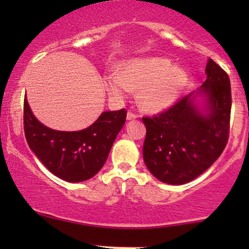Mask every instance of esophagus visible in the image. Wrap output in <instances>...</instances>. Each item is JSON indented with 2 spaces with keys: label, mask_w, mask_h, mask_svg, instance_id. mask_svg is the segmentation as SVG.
I'll list each match as a JSON object with an SVG mask.
<instances>
[{
  "label": "esophagus",
  "mask_w": 249,
  "mask_h": 249,
  "mask_svg": "<svg viewBox=\"0 0 249 249\" xmlns=\"http://www.w3.org/2000/svg\"><path fill=\"white\" fill-rule=\"evenodd\" d=\"M138 115H137L136 112H133V111H128L127 112V119L128 121H131V119H136Z\"/></svg>",
  "instance_id": "1"
}]
</instances>
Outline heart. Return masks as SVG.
<instances>
[{
    "instance_id": "heart-1",
    "label": "heart",
    "mask_w": 249,
    "mask_h": 249,
    "mask_svg": "<svg viewBox=\"0 0 249 249\" xmlns=\"http://www.w3.org/2000/svg\"><path fill=\"white\" fill-rule=\"evenodd\" d=\"M186 82V72L161 57L133 59L123 65L122 73L110 71L105 76L107 91L116 98H123L131 90H141V104L147 111L170 107Z\"/></svg>"
}]
</instances>
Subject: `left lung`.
Segmentation results:
<instances>
[{
  "label": "left lung",
  "mask_w": 249,
  "mask_h": 249,
  "mask_svg": "<svg viewBox=\"0 0 249 249\" xmlns=\"http://www.w3.org/2000/svg\"><path fill=\"white\" fill-rule=\"evenodd\" d=\"M206 73L201 92L207 97V115L194 107L191 93L158 115L142 117L146 126L144 161L162 182L181 185L196 179L212 166L227 145L232 107L230 77L213 59H208Z\"/></svg>",
  "instance_id": "left-lung-1"
}]
</instances>
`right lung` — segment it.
<instances>
[{
  "mask_svg": "<svg viewBox=\"0 0 249 249\" xmlns=\"http://www.w3.org/2000/svg\"><path fill=\"white\" fill-rule=\"evenodd\" d=\"M125 121L126 110L122 108L105 111L85 130H51L37 121L24 97L23 125L28 145L51 173L69 182L84 181L98 173Z\"/></svg>",
  "mask_w": 249,
  "mask_h": 249,
  "instance_id": "right-lung-1",
  "label": "right lung"
}]
</instances>
